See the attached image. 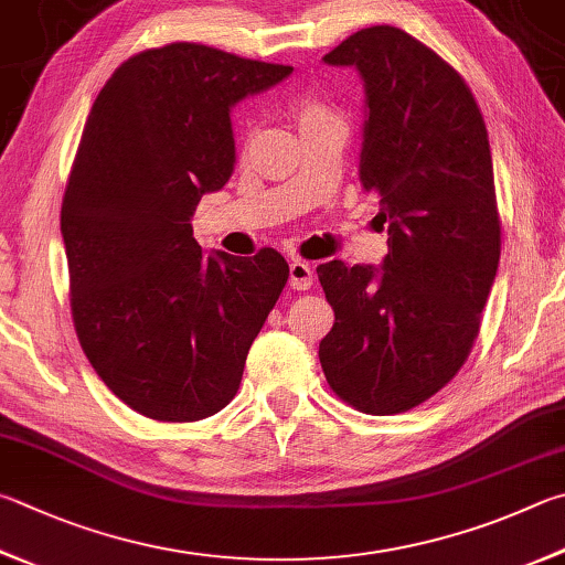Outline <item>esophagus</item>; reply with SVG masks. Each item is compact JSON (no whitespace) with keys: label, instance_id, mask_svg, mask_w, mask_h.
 <instances>
[{"label":"esophagus","instance_id":"obj_1","mask_svg":"<svg viewBox=\"0 0 565 565\" xmlns=\"http://www.w3.org/2000/svg\"><path fill=\"white\" fill-rule=\"evenodd\" d=\"M289 284H291V289H296V291L311 289V286H313L311 264H306L301 259H294L289 264Z\"/></svg>","mask_w":565,"mask_h":565}]
</instances>
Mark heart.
I'll use <instances>...</instances> for the list:
<instances>
[{"label": "heart", "instance_id": "obj_1", "mask_svg": "<svg viewBox=\"0 0 565 565\" xmlns=\"http://www.w3.org/2000/svg\"><path fill=\"white\" fill-rule=\"evenodd\" d=\"M323 118H333V113L328 110L323 104L318 100H303L299 106V120L309 122V120H323Z\"/></svg>", "mask_w": 565, "mask_h": 565}]
</instances>
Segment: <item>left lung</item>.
Here are the masks:
<instances>
[{
	"instance_id": "obj_1",
	"label": "left lung",
	"mask_w": 565,
	"mask_h": 565,
	"mask_svg": "<svg viewBox=\"0 0 565 565\" xmlns=\"http://www.w3.org/2000/svg\"><path fill=\"white\" fill-rule=\"evenodd\" d=\"M323 61L363 78L358 175L387 254L318 266L335 313L318 358L343 403L397 415L452 381L479 333L501 254L489 136L465 78L403 29H361Z\"/></svg>"
}]
</instances>
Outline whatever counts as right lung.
Segmentation results:
<instances>
[{"label":"right lung","instance_id":"obj_1","mask_svg":"<svg viewBox=\"0 0 565 565\" xmlns=\"http://www.w3.org/2000/svg\"><path fill=\"white\" fill-rule=\"evenodd\" d=\"M291 71L178 41L122 61L88 113L61 204L71 313L100 381L150 419L230 405L289 279L269 247L204 256L192 214L232 178V108Z\"/></svg>","mask_w":565,"mask_h":565}]
</instances>
